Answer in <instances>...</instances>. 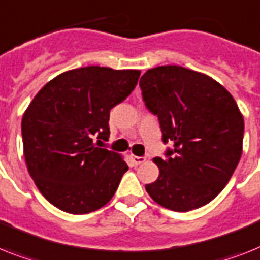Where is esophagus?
<instances>
[{"label":"esophagus","instance_id":"34e87169","mask_svg":"<svg viewBox=\"0 0 260 260\" xmlns=\"http://www.w3.org/2000/svg\"><path fill=\"white\" fill-rule=\"evenodd\" d=\"M132 161L136 166H140V164L145 163V157H143V156H132Z\"/></svg>","mask_w":260,"mask_h":260}]
</instances>
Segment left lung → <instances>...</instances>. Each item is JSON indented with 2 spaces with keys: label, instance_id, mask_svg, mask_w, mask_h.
<instances>
[{
  "label": "left lung",
  "instance_id": "1",
  "mask_svg": "<svg viewBox=\"0 0 260 260\" xmlns=\"http://www.w3.org/2000/svg\"><path fill=\"white\" fill-rule=\"evenodd\" d=\"M147 108L159 117L167 159L155 157L157 180L145 185L156 203L187 212L206 206L224 188L239 163L244 120L234 97L212 77L164 65L140 79Z\"/></svg>",
  "mask_w": 260,
  "mask_h": 260
}]
</instances>
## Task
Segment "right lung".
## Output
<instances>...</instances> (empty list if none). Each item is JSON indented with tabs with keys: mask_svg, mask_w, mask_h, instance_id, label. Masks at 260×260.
<instances>
[{
	"mask_svg": "<svg viewBox=\"0 0 260 260\" xmlns=\"http://www.w3.org/2000/svg\"><path fill=\"white\" fill-rule=\"evenodd\" d=\"M140 71L72 69L46 82L22 116L29 174L42 196L68 214H89L115 195L128 166L96 147L108 140L109 112L135 89Z\"/></svg>",
	"mask_w": 260,
	"mask_h": 260,
	"instance_id": "right-lung-1",
	"label": "right lung"
}]
</instances>
